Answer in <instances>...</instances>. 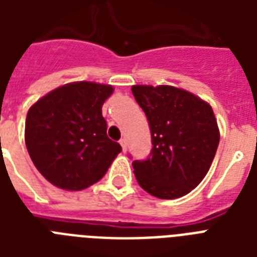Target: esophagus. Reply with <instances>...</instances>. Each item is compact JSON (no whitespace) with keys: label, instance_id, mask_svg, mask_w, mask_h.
<instances>
[{"label":"esophagus","instance_id":"34e87169","mask_svg":"<svg viewBox=\"0 0 257 257\" xmlns=\"http://www.w3.org/2000/svg\"><path fill=\"white\" fill-rule=\"evenodd\" d=\"M120 145L121 147H122V151H126V140H125V139H121L120 140Z\"/></svg>","mask_w":257,"mask_h":257}]
</instances>
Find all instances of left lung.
<instances>
[{"instance_id":"8db88e82","label":"left lung","mask_w":257,"mask_h":257,"mask_svg":"<svg viewBox=\"0 0 257 257\" xmlns=\"http://www.w3.org/2000/svg\"><path fill=\"white\" fill-rule=\"evenodd\" d=\"M132 93L148 118L153 145L147 160L132 163L137 183L159 199L187 195L205 177L219 147L211 105L171 85H133Z\"/></svg>"}]
</instances>
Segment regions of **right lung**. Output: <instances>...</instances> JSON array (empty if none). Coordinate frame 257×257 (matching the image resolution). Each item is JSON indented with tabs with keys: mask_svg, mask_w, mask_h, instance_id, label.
<instances>
[{
	"mask_svg": "<svg viewBox=\"0 0 257 257\" xmlns=\"http://www.w3.org/2000/svg\"><path fill=\"white\" fill-rule=\"evenodd\" d=\"M112 85L78 81L54 89L30 106L25 144L38 172L66 191L97 183L121 152L106 135L102 104Z\"/></svg>",
	"mask_w": 257,
	"mask_h": 257,
	"instance_id": "add662e5",
	"label": "right lung"
}]
</instances>
